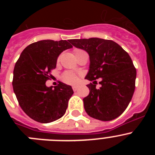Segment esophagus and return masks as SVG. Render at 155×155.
I'll return each mask as SVG.
<instances>
[{
    "label": "esophagus",
    "mask_w": 155,
    "mask_h": 155,
    "mask_svg": "<svg viewBox=\"0 0 155 155\" xmlns=\"http://www.w3.org/2000/svg\"><path fill=\"white\" fill-rule=\"evenodd\" d=\"M72 88H73L74 91H76L78 90V85H73L72 86Z\"/></svg>",
    "instance_id": "esophagus-1"
}]
</instances>
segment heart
<instances>
[{
	"label": "heart",
	"instance_id": "heart-1",
	"mask_svg": "<svg viewBox=\"0 0 155 155\" xmlns=\"http://www.w3.org/2000/svg\"><path fill=\"white\" fill-rule=\"evenodd\" d=\"M83 52L82 50H74V55H78V53H81ZM60 59H61V57H59L58 59H57V61H60ZM62 80L64 81L65 83L67 84H74L75 82L77 81L78 80V77L75 74L72 73V72H65L64 74L62 75Z\"/></svg>",
	"mask_w": 155,
	"mask_h": 155
}]
</instances>
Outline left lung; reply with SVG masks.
Listing matches in <instances>:
<instances>
[{
  "mask_svg": "<svg viewBox=\"0 0 155 155\" xmlns=\"http://www.w3.org/2000/svg\"><path fill=\"white\" fill-rule=\"evenodd\" d=\"M74 46L85 50L90 58L85 79L89 94L84 98L85 112L102 121H110L124 113L135 90L137 71L130 57L113 40L90 38L70 39ZM101 87L96 88V79Z\"/></svg>",
  "mask_w": 155,
  "mask_h": 155,
  "instance_id": "left-lung-1",
  "label": "left lung"
}]
</instances>
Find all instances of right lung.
<instances>
[{"instance_id": "right-lung-1", "label": "right lung", "mask_w": 155, "mask_h": 155, "mask_svg": "<svg viewBox=\"0 0 155 155\" xmlns=\"http://www.w3.org/2000/svg\"><path fill=\"white\" fill-rule=\"evenodd\" d=\"M72 47L67 40L38 41L28 45L16 62L14 92L22 110L32 120L48 124L65 114L74 93L72 87L60 81L53 88L46 87V81L56 68L59 55Z\"/></svg>"}]
</instances>
